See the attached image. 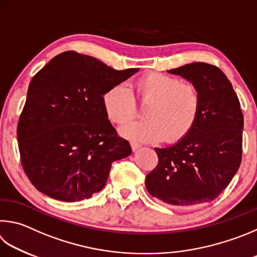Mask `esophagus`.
<instances>
[{"instance_id": "obj_1", "label": "esophagus", "mask_w": 257, "mask_h": 257, "mask_svg": "<svg viewBox=\"0 0 257 257\" xmlns=\"http://www.w3.org/2000/svg\"><path fill=\"white\" fill-rule=\"evenodd\" d=\"M130 145H132V149L134 152H136L138 148H141V145L137 144V143H130Z\"/></svg>"}]
</instances>
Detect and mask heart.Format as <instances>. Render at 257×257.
I'll list each match as a JSON object with an SVG mask.
<instances>
[{
  "label": "heart",
  "mask_w": 257,
  "mask_h": 257,
  "mask_svg": "<svg viewBox=\"0 0 257 257\" xmlns=\"http://www.w3.org/2000/svg\"><path fill=\"white\" fill-rule=\"evenodd\" d=\"M138 100L149 104L144 113L146 121H134L120 128V135L139 143H174L184 138L197 121L199 93L191 84L162 73H151L136 83ZM102 105L110 121L122 124L136 114V101L124 84H118L102 96Z\"/></svg>",
  "instance_id": "obj_1"
}]
</instances>
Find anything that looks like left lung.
<instances>
[{
    "mask_svg": "<svg viewBox=\"0 0 257 257\" xmlns=\"http://www.w3.org/2000/svg\"><path fill=\"white\" fill-rule=\"evenodd\" d=\"M167 73L197 88L200 110L192 130L176 144L155 148L158 165L146 176L149 194L171 206L216 199L238 171L244 118L230 81L218 67L186 64Z\"/></svg>",
    "mask_w": 257,
    "mask_h": 257,
    "instance_id": "8db88e82",
    "label": "left lung"
}]
</instances>
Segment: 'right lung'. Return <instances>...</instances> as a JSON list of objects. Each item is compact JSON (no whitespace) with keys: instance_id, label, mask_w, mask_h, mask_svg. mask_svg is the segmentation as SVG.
<instances>
[{"instance_id":"1","label":"right lung","mask_w":257,"mask_h":257,"mask_svg":"<svg viewBox=\"0 0 257 257\" xmlns=\"http://www.w3.org/2000/svg\"><path fill=\"white\" fill-rule=\"evenodd\" d=\"M138 71H115L65 51L32 77L17 136L23 170L37 190L75 202L104 188L111 164L128 157L132 147L116 136L102 96Z\"/></svg>"}]
</instances>
